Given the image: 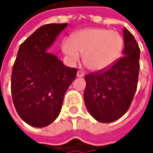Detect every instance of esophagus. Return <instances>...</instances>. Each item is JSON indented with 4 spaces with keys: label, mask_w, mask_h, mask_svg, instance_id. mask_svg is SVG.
I'll return each mask as SVG.
<instances>
[{
    "label": "esophagus",
    "mask_w": 153,
    "mask_h": 153,
    "mask_svg": "<svg viewBox=\"0 0 153 153\" xmlns=\"http://www.w3.org/2000/svg\"><path fill=\"white\" fill-rule=\"evenodd\" d=\"M84 76H85V74H84L82 71H78V72H77V77L81 78V77H84Z\"/></svg>",
    "instance_id": "1"
}]
</instances>
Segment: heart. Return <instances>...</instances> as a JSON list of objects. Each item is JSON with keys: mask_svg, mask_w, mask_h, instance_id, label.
Segmentation results:
<instances>
[{"mask_svg": "<svg viewBox=\"0 0 153 153\" xmlns=\"http://www.w3.org/2000/svg\"><path fill=\"white\" fill-rule=\"evenodd\" d=\"M124 39L115 30L91 27L76 32L63 44V51L72 61L83 54L85 65L92 71H103L112 66L121 56Z\"/></svg>", "mask_w": 153, "mask_h": 153, "instance_id": "1", "label": "heart"}]
</instances>
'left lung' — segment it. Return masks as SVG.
<instances>
[{
    "mask_svg": "<svg viewBox=\"0 0 153 153\" xmlns=\"http://www.w3.org/2000/svg\"><path fill=\"white\" fill-rule=\"evenodd\" d=\"M123 36L124 56L106 70L85 76V105L103 123L112 122L128 111L137 88L140 48L127 28L123 29Z\"/></svg>",
    "mask_w": 153,
    "mask_h": 153,
    "instance_id": "8db88e82",
    "label": "left lung"
}]
</instances>
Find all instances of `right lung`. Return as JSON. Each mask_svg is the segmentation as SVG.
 I'll list each match as a JSON object with an SVG mask.
<instances>
[{
    "instance_id": "right-lung-1",
    "label": "right lung",
    "mask_w": 153,
    "mask_h": 153,
    "mask_svg": "<svg viewBox=\"0 0 153 153\" xmlns=\"http://www.w3.org/2000/svg\"><path fill=\"white\" fill-rule=\"evenodd\" d=\"M66 25H44L19 47L11 74L12 100L20 118L33 127H46L57 118L76 78L77 69L46 51Z\"/></svg>"
}]
</instances>
